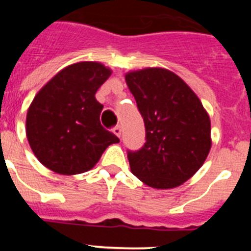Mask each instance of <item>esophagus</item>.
Here are the masks:
<instances>
[{
  "instance_id": "obj_1",
  "label": "esophagus",
  "mask_w": 251,
  "mask_h": 251,
  "mask_svg": "<svg viewBox=\"0 0 251 251\" xmlns=\"http://www.w3.org/2000/svg\"><path fill=\"white\" fill-rule=\"evenodd\" d=\"M113 133H114L115 136L117 137H121V134H122V128L119 127V126H115L114 128H113Z\"/></svg>"
}]
</instances>
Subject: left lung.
<instances>
[{
    "mask_svg": "<svg viewBox=\"0 0 251 251\" xmlns=\"http://www.w3.org/2000/svg\"><path fill=\"white\" fill-rule=\"evenodd\" d=\"M146 126V143L128 152L132 174L158 190L191 178L211 150V122L202 103L185 81L163 68L126 74Z\"/></svg>",
    "mask_w": 251,
    "mask_h": 251,
    "instance_id": "left-lung-1",
    "label": "left lung"
}]
</instances>
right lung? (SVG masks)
I'll list each match as a JSON object with an SVG mask.
<instances>
[{
    "label": "right lung",
    "instance_id": "obj_1",
    "mask_svg": "<svg viewBox=\"0 0 251 251\" xmlns=\"http://www.w3.org/2000/svg\"><path fill=\"white\" fill-rule=\"evenodd\" d=\"M112 75L97 61H80L60 70L35 95L26 115V137L46 168L59 175L92 170L119 138L100 124L103 105L95 93Z\"/></svg>",
    "mask_w": 251,
    "mask_h": 251
}]
</instances>
